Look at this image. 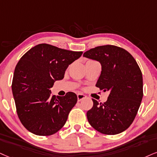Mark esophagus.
<instances>
[{
	"instance_id": "1",
	"label": "esophagus",
	"mask_w": 157,
	"mask_h": 157,
	"mask_svg": "<svg viewBox=\"0 0 157 157\" xmlns=\"http://www.w3.org/2000/svg\"><path fill=\"white\" fill-rule=\"evenodd\" d=\"M85 98H86V96H85L84 94L78 93V94H77V98H78V101H81V100H82L83 99H84Z\"/></svg>"
}]
</instances>
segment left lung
Listing matches in <instances>:
<instances>
[{
	"label": "left lung",
	"mask_w": 157,
	"mask_h": 157,
	"mask_svg": "<svg viewBox=\"0 0 157 157\" xmlns=\"http://www.w3.org/2000/svg\"><path fill=\"white\" fill-rule=\"evenodd\" d=\"M84 57L100 62L102 71L96 86L110 92L103 103L92 99L93 106L86 113L89 123L102 134L122 132L134 121L144 96L138 63L127 50L113 45L97 46Z\"/></svg>",
	"instance_id": "obj_1"
}]
</instances>
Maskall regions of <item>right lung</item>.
Listing matches in <instances>:
<instances>
[{
  "mask_svg": "<svg viewBox=\"0 0 157 157\" xmlns=\"http://www.w3.org/2000/svg\"><path fill=\"white\" fill-rule=\"evenodd\" d=\"M82 53L40 44L20 58L11 89L19 119L30 132L48 136L65 125L77 95L69 92L63 97H52L49 89L55 81L64 78L68 65Z\"/></svg>",
  "mask_w": 157,
  "mask_h": 157,
  "instance_id": "1",
  "label": "right lung"
}]
</instances>
